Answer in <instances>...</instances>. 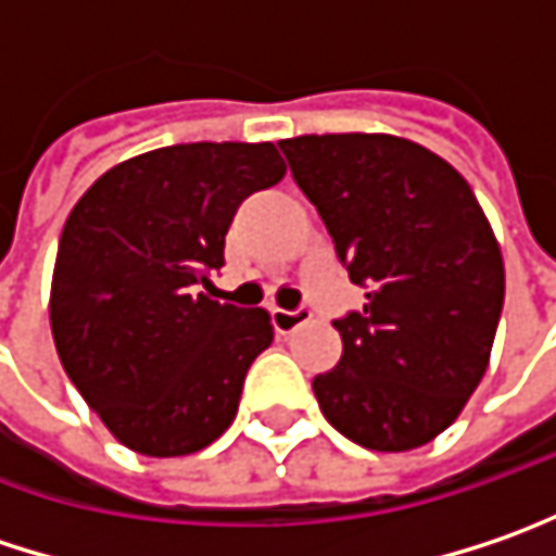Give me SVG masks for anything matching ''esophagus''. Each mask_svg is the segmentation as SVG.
Returning a JSON list of instances; mask_svg holds the SVG:
<instances>
[{"instance_id":"obj_1","label":"esophagus","mask_w":556,"mask_h":556,"mask_svg":"<svg viewBox=\"0 0 556 556\" xmlns=\"http://www.w3.org/2000/svg\"><path fill=\"white\" fill-rule=\"evenodd\" d=\"M270 320H274V330H277L279 337H286V333L299 330L302 324H308L311 311H305V308H299V311L274 308V311H270Z\"/></svg>"}]
</instances>
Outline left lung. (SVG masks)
<instances>
[{"mask_svg": "<svg viewBox=\"0 0 556 556\" xmlns=\"http://www.w3.org/2000/svg\"><path fill=\"white\" fill-rule=\"evenodd\" d=\"M279 148L365 308L337 320L343 355L314 377L324 418L377 453L431 443L488 371L504 254L469 181L396 135H302Z\"/></svg>", "mask_w": 556, "mask_h": 556, "instance_id": "1", "label": "left lung"}]
</instances>
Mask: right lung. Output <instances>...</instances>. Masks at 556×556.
Wrapping results in <instances>:
<instances>
[{"label": "right lung", "instance_id": "obj_1", "mask_svg": "<svg viewBox=\"0 0 556 556\" xmlns=\"http://www.w3.org/2000/svg\"><path fill=\"white\" fill-rule=\"evenodd\" d=\"M286 176L270 141H201L131 156L72 207L52 270L59 362L115 441L191 456L236 418L251 362L274 343L264 308L219 305L229 223Z\"/></svg>", "mask_w": 556, "mask_h": 556}]
</instances>
